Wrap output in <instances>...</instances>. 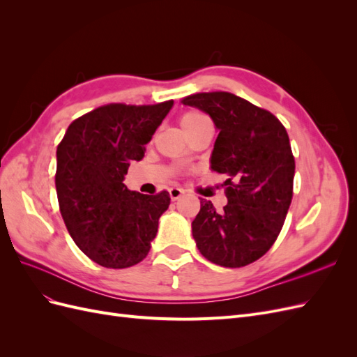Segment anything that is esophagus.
<instances>
[{
  "label": "esophagus",
  "mask_w": 357,
  "mask_h": 357,
  "mask_svg": "<svg viewBox=\"0 0 357 357\" xmlns=\"http://www.w3.org/2000/svg\"><path fill=\"white\" fill-rule=\"evenodd\" d=\"M168 192H169L171 201H177V199H180L183 195H185V190L180 189V188H171Z\"/></svg>",
  "instance_id": "esophagus-1"
}]
</instances>
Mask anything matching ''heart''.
<instances>
[{
    "label": "heart",
    "mask_w": 357,
    "mask_h": 357,
    "mask_svg": "<svg viewBox=\"0 0 357 357\" xmlns=\"http://www.w3.org/2000/svg\"><path fill=\"white\" fill-rule=\"evenodd\" d=\"M207 123H210L208 119L205 117L202 113L195 112V110L185 112L180 116V126L183 128V131H185L188 135L195 131V129H198L199 126L207 125Z\"/></svg>",
    "instance_id": "b5f03b06"
}]
</instances>
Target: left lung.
<instances>
[{
    "label": "left lung",
    "instance_id": "1",
    "mask_svg": "<svg viewBox=\"0 0 357 357\" xmlns=\"http://www.w3.org/2000/svg\"><path fill=\"white\" fill-rule=\"evenodd\" d=\"M181 102L213 119L219 135L211 169L228 176V204L215 211L201 198L192 235L210 262L245 266L273 247L294 197L295 158L287 131L273 113L229 92L193 93Z\"/></svg>",
    "mask_w": 357,
    "mask_h": 357
}]
</instances>
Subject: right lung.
Masks as SVG:
<instances>
[{
  "mask_svg": "<svg viewBox=\"0 0 357 357\" xmlns=\"http://www.w3.org/2000/svg\"><path fill=\"white\" fill-rule=\"evenodd\" d=\"M174 101L153 105L107 104L71 122L56 150L55 185L62 219L80 250L101 266L142 262L156 236L169 193L129 190L131 160L146 144Z\"/></svg>",
  "mask_w": 357,
  "mask_h": 357,
  "instance_id": "obj_1",
  "label": "right lung"
}]
</instances>
